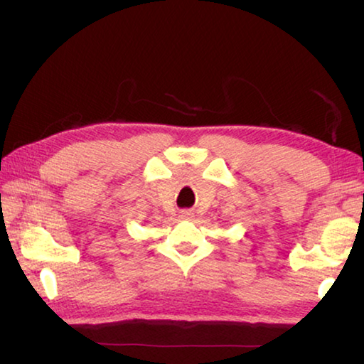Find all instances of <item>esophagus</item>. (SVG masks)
I'll return each mask as SVG.
<instances>
[{
	"label": "esophagus",
	"mask_w": 364,
	"mask_h": 364,
	"mask_svg": "<svg viewBox=\"0 0 364 364\" xmlns=\"http://www.w3.org/2000/svg\"><path fill=\"white\" fill-rule=\"evenodd\" d=\"M189 215H191V212H188V210H184V212H183V215H181V217H186V218H188V217H189Z\"/></svg>",
	"instance_id": "34e87169"
}]
</instances>
